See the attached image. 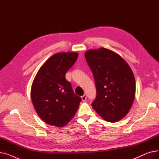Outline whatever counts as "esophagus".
Masks as SVG:
<instances>
[{
    "label": "esophagus",
    "mask_w": 159,
    "mask_h": 159,
    "mask_svg": "<svg viewBox=\"0 0 159 159\" xmlns=\"http://www.w3.org/2000/svg\"><path fill=\"white\" fill-rule=\"evenodd\" d=\"M86 98H87V97H86V95H82V97H81V98H82V101H86Z\"/></svg>",
    "instance_id": "34e87169"
}]
</instances>
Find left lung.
I'll return each mask as SVG.
<instances>
[{
	"label": "left lung",
	"instance_id": "left-lung-1",
	"mask_svg": "<svg viewBox=\"0 0 159 159\" xmlns=\"http://www.w3.org/2000/svg\"><path fill=\"white\" fill-rule=\"evenodd\" d=\"M84 55L97 89L91 106L106 121H119L128 113L135 99L136 84L131 68L109 49H89Z\"/></svg>",
	"mask_w": 159,
	"mask_h": 159
}]
</instances>
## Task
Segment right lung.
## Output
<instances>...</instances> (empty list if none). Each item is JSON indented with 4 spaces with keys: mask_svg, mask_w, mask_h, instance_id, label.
I'll list each match as a JSON object with an SVG mask.
<instances>
[{
    "mask_svg": "<svg viewBox=\"0 0 159 159\" xmlns=\"http://www.w3.org/2000/svg\"><path fill=\"white\" fill-rule=\"evenodd\" d=\"M78 56L77 52L53 55L40 67L32 83L33 105L39 117L51 126H66L76 113L82 101L65 78Z\"/></svg>",
    "mask_w": 159,
    "mask_h": 159,
    "instance_id": "obj_1",
    "label": "right lung"
}]
</instances>
